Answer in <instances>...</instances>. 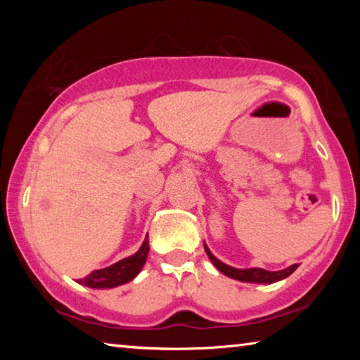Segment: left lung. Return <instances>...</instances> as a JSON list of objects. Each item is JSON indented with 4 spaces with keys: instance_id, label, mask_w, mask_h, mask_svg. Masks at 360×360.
Here are the masks:
<instances>
[{
    "instance_id": "8db88e82",
    "label": "left lung",
    "mask_w": 360,
    "mask_h": 360,
    "mask_svg": "<svg viewBox=\"0 0 360 360\" xmlns=\"http://www.w3.org/2000/svg\"><path fill=\"white\" fill-rule=\"evenodd\" d=\"M205 251H206V254H208V257L212 262V265H214L219 271L224 273L225 276L233 278V279H236V281H243V283L271 284V283L281 281V279L292 275V273H294L298 266L295 264V265H290L279 271H268V270H264V268H233L227 264H224V262H221L219 259H216L206 245H205Z\"/></svg>"
}]
</instances>
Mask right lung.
Segmentation results:
<instances>
[{
    "instance_id": "1",
    "label": "right lung",
    "mask_w": 360,
    "mask_h": 360,
    "mask_svg": "<svg viewBox=\"0 0 360 360\" xmlns=\"http://www.w3.org/2000/svg\"><path fill=\"white\" fill-rule=\"evenodd\" d=\"M148 254H149V238L146 236V240L141 245V248L138 249V252L130 255V257L115 262V264L111 266L101 268V270H95L84 279H77V283H81L92 289L117 288V285L131 281V279L141 271V268L146 264V259H148Z\"/></svg>"
}]
</instances>
